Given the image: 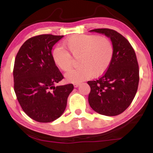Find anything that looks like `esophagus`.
Here are the masks:
<instances>
[{"mask_svg":"<svg viewBox=\"0 0 153 153\" xmlns=\"http://www.w3.org/2000/svg\"><path fill=\"white\" fill-rule=\"evenodd\" d=\"M74 87L77 88V87H78V86H79V83H75V84H74Z\"/></svg>","mask_w":153,"mask_h":153,"instance_id":"esophagus-1","label":"esophagus"}]
</instances>
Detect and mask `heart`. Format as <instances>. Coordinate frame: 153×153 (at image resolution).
<instances>
[{
  "label": "heart",
  "mask_w": 153,
  "mask_h": 153,
  "mask_svg": "<svg viewBox=\"0 0 153 153\" xmlns=\"http://www.w3.org/2000/svg\"><path fill=\"white\" fill-rule=\"evenodd\" d=\"M66 49L56 47L52 53L54 63L62 71H67L74 65V58H78L77 68L67 72L66 79L78 82L91 77L101 76L109 67L113 56V45L105 36L75 34L64 41Z\"/></svg>",
  "instance_id": "obj_1"
}]
</instances>
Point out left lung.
I'll return each mask as SVG.
<instances>
[{
    "label": "left lung",
    "instance_id": "obj_1",
    "mask_svg": "<svg viewBox=\"0 0 153 153\" xmlns=\"http://www.w3.org/2000/svg\"><path fill=\"white\" fill-rule=\"evenodd\" d=\"M90 32L111 38L113 56L109 67L98 79L88 81V102L96 112L107 116L122 113L132 102L139 83V67L134 49L117 31L101 28Z\"/></svg>",
    "mask_w": 153,
    "mask_h": 153
}]
</instances>
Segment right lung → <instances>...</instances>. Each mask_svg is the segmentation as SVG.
I'll return each mask as SVG.
<instances>
[{
    "instance_id": "1",
    "label": "right lung",
    "mask_w": 153,
    "mask_h": 153,
    "mask_svg": "<svg viewBox=\"0 0 153 153\" xmlns=\"http://www.w3.org/2000/svg\"><path fill=\"white\" fill-rule=\"evenodd\" d=\"M63 37L33 36L23 44L15 57V94L23 111L38 122H51L61 117L74 90L72 84L55 86L64 77L54 63L51 51Z\"/></svg>"
}]
</instances>
